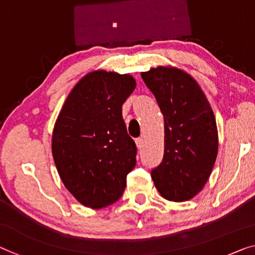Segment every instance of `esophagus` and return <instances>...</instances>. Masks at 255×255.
Returning <instances> with one entry per match:
<instances>
[{
    "label": "esophagus",
    "mask_w": 255,
    "mask_h": 255,
    "mask_svg": "<svg viewBox=\"0 0 255 255\" xmlns=\"http://www.w3.org/2000/svg\"><path fill=\"white\" fill-rule=\"evenodd\" d=\"M136 146H137V149L138 150H140L143 147V145H144V139H143V137H138V138H136Z\"/></svg>",
    "instance_id": "34e87169"
}]
</instances>
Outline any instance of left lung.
Masks as SVG:
<instances>
[{
    "label": "left lung",
    "instance_id": "1",
    "mask_svg": "<svg viewBox=\"0 0 255 255\" xmlns=\"http://www.w3.org/2000/svg\"><path fill=\"white\" fill-rule=\"evenodd\" d=\"M140 75L165 123L164 158L151 177L165 199L189 200L205 187L218 155L214 113L198 83L185 72L159 66Z\"/></svg>",
    "mask_w": 255,
    "mask_h": 255
}]
</instances>
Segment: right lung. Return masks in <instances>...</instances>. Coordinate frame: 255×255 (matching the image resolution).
<instances>
[{"mask_svg":"<svg viewBox=\"0 0 255 255\" xmlns=\"http://www.w3.org/2000/svg\"><path fill=\"white\" fill-rule=\"evenodd\" d=\"M136 87L129 74L95 71L75 85L52 132L51 150L64 185L83 206L98 210L123 196L136 165L123 104Z\"/></svg>","mask_w":255,"mask_h":255,"instance_id":"right-lung-1","label":"right lung"}]
</instances>
